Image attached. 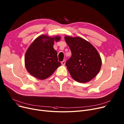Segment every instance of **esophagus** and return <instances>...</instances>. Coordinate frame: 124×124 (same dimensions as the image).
<instances>
[{"mask_svg":"<svg viewBox=\"0 0 124 124\" xmlns=\"http://www.w3.org/2000/svg\"><path fill=\"white\" fill-rule=\"evenodd\" d=\"M61 64L62 65H64L65 64V60H64L63 61L61 62Z\"/></svg>","mask_w":124,"mask_h":124,"instance_id":"obj_1","label":"esophagus"}]
</instances>
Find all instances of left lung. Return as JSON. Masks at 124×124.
Instances as JSON below:
<instances>
[{
	"mask_svg": "<svg viewBox=\"0 0 124 124\" xmlns=\"http://www.w3.org/2000/svg\"><path fill=\"white\" fill-rule=\"evenodd\" d=\"M71 52L66 66L71 77L80 83L87 82L98 74L101 66L100 55L96 49L80 37H65Z\"/></svg>",
	"mask_w": 124,
	"mask_h": 124,
	"instance_id": "left-lung-1",
	"label": "left lung"
}]
</instances>
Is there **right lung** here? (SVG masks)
<instances>
[{
    "label": "right lung",
    "mask_w": 124,
    "mask_h": 124,
    "mask_svg": "<svg viewBox=\"0 0 124 124\" xmlns=\"http://www.w3.org/2000/svg\"><path fill=\"white\" fill-rule=\"evenodd\" d=\"M60 40L59 36L42 35L32 43L24 57L25 68L30 74L39 79H46L61 65L58 61L57 52L53 48L54 41Z\"/></svg>",
    "instance_id": "1"
}]
</instances>
